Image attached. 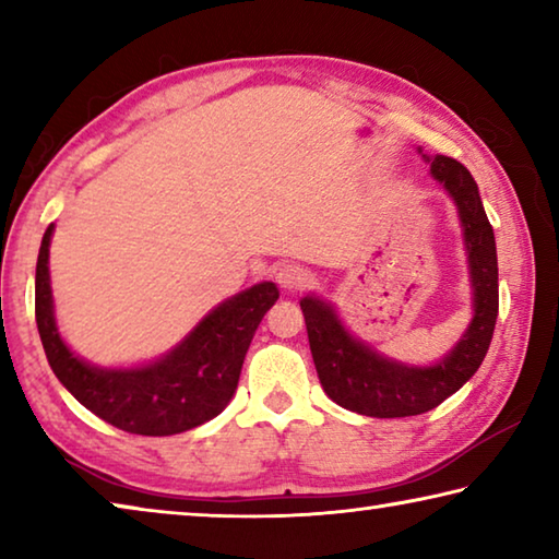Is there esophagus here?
Masks as SVG:
<instances>
[{"instance_id":"esophagus-1","label":"esophagus","mask_w":559,"mask_h":559,"mask_svg":"<svg viewBox=\"0 0 559 559\" xmlns=\"http://www.w3.org/2000/svg\"><path fill=\"white\" fill-rule=\"evenodd\" d=\"M276 281L281 288L286 290H298V288H306L310 283V273L298 266V263H286V266H281L276 271Z\"/></svg>"}]
</instances>
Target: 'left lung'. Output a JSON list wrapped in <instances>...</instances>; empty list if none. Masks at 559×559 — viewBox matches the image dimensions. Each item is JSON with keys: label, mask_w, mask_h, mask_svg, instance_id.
I'll use <instances>...</instances> for the list:
<instances>
[{"label": "left lung", "mask_w": 559, "mask_h": 559, "mask_svg": "<svg viewBox=\"0 0 559 559\" xmlns=\"http://www.w3.org/2000/svg\"><path fill=\"white\" fill-rule=\"evenodd\" d=\"M427 163L431 165V177L443 185L456 204L468 257L473 318L456 347L431 367L402 365L349 335L330 302L313 296L300 300L310 353L325 394L349 412L377 419L416 416L449 400L476 374L496 330V236L480 202L476 179L453 157L437 155L427 157Z\"/></svg>", "instance_id": "8db88e82"}]
</instances>
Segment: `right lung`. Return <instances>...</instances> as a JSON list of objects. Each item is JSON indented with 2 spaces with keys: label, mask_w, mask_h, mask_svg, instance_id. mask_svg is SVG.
Segmentation results:
<instances>
[{
  "label": "right lung",
  "mask_w": 559,
  "mask_h": 559,
  "mask_svg": "<svg viewBox=\"0 0 559 559\" xmlns=\"http://www.w3.org/2000/svg\"><path fill=\"white\" fill-rule=\"evenodd\" d=\"M49 224L36 261V325L59 382L103 421L140 437H173L214 419L231 402L253 333L278 300L276 283L236 293L200 320L192 333L157 362L103 367L83 362L63 343L53 318Z\"/></svg>",
  "instance_id": "obj_1"
}]
</instances>
